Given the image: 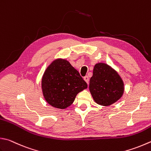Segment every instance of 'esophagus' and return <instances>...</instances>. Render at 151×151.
<instances>
[{
  "label": "esophagus",
  "instance_id": "1",
  "mask_svg": "<svg viewBox=\"0 0 151 151\" xmlns=\"http://www.w3.org/2000/svg\"><path fill=\"white\" fill-rule=\"evenodd\" d=\"M83 79H84V80L86 81V83L88 84L89 83V77H88L87 76H85L84 78H83Z\"/></svg>",
  "mask_w": 151,
  "mask_h": 151
}]
</instances>
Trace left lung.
Masks as SVG:
<instances>
[{"instance_id":"left-lung-1","label":"left lung","mask_w":151,"mask_h":151,"mask_svg":"<svg viewBox=\"0 0 151 151\" xmlns=\"http://www.w3.org/2000/svg\"><path fill=\"white\" fill-rule=\"evenodd\" d=\"M89 90L96 103L109 106L120 99L124 93V82L112 68L104 63L95 64L90 79Z\"/></svg>"}]
</instances>
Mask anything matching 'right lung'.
Segmentation results:
<instances>
[{
  "label": "right lung",
  "mask_w": 151,
  "mask_h": 151,
  "mask_svg": "<svg viewBox=\"0 0 151 151\" xmlns=\"http://www.w3.org/2000/svg\"><path fill=\"white\" fill-rule=\"evenodd\" d=\"M41 85L46 101L60 109L70 106L78 93L87 87L79 73L64 59H56L49 65L42 76Z\"/></svg>",
  "instance_id": "right-lung-1"
}]
</instances>
